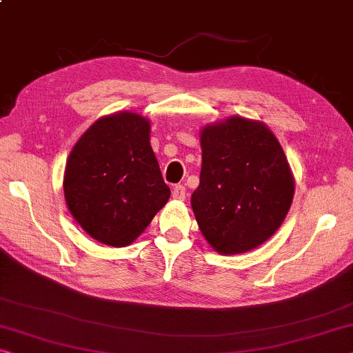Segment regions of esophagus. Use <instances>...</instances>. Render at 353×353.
I'll list each match as a JSON object with an SVG mask.
<instances>
[{
	"label": "esophagus",
	"instance_id": "obj_1",
	"mask_svg": "<svg viewBox=\"0 0 353 353\" xmlns=\"http://www.w3.org/2000/svg\"><path fill=\"white\" fill-rule=\"evenodd\" d=\"M172 197L176 200H184L186 199V188H184L183 184H176L172 191Z\"/></svg>",
	"mask_w": 353,
	"mask_h": 353
}]
</instances>
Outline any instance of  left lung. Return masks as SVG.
Wrapping results in <instances>:
<instances>
[{
    "label": "left lung",
    "instance_id": "1",
    "mask_svg": "<svg viewBox=\"0 0 353 353\" xmlns=\"http://www.w3.org/2000/svg\"><path fill=\"white\" fill-rule=\"evenodd\" d=\"M202 170L191 205L214 251L241 254L262 245L285 219L295 192L289 162L274 134L243 117L200 132Z\"/></svg>",
    "mask_w": 353,
    "mask_h": 353
}]
</instances>
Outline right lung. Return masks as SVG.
I'll return each instance as SVG.
<instances>
[{
	"label": "right lung",
	"instance_id": "1",
	"mask_svg": "<svg viewBox=\"0 0 353 353\" xmlns=\"http://www.w3.org/2000/svg\"><path fill=\"white\" fill-rule=\"evenodd\" d=\"M150 129L139 113L102 117L68 158L63 188L70 214L107 246L131 245L170 197L150 145Z\"/></svg>",
	"mask_w": 353,
	"mask_h": 353
}]
</instances>
